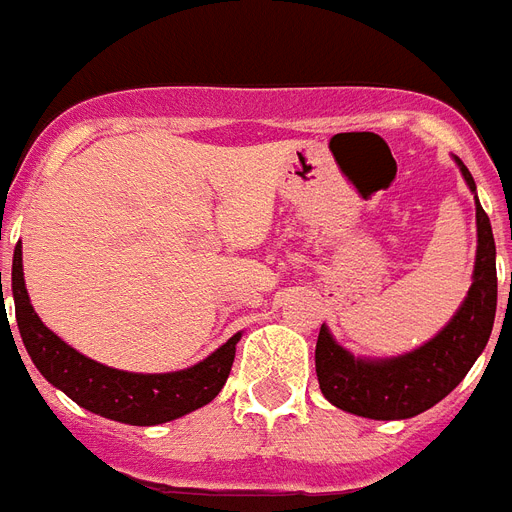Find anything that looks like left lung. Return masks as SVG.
Instances as JSON below:
<instances>
[{"label":"left lung","mask_w":512,"mask_h":512,"mask_svg":"<svg viewBox=\"0 0 512 512\" xmlns=\"http://www.w3.org/2000/svg\"><path fill=\"white\" fill-rule=\"evenodd\" d=\"M476 196V180L454 156ZM476 265L473 284L449 324L425 345L390 358L353 356L321 324L316 374L321 393L337 409L369 420H409L446 398L484 353L497 313V247L489 215L476 196Z\"/></svg>","instance_id":"1"}]
</instances>
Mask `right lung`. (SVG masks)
<instances>
[{"instance_id": "obj_1", "label": "right lung", "mask_w": 512, "mask_h": 512, "mask_svg": "<svg viewBox=\"0 0 512 512\" xmlns=\"http://www.w3.org/2000/svg\"><path fill=\"white\" fill-rule=\"evenodd\" d=\"M12 300H15V319L23 345L44 380L63 390L87 412L124 425H162L209 404L223 390L236 356V342L241 340V332H236L204 361L180 372L138 374L98 364L60 340L36 316L23 279L20 244L12 255Z\"/></svg>"}]
</instances>
